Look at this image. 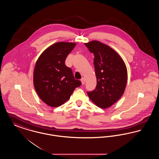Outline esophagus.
Masks as SVG:
<instances>
[{"label":"esophagus","instance_id":"obj_1","mask_svg":"<svg viewBox=\"0 0 159 159\" xmlns=\"http://www.w3.org/2000/svg\"><path fill=\"white\" fill-rule=\"evenodd\" d=\"M80 81H81V82H82V84H84V83H85V79H84V78L82 77V78L81 79Z\"/></svg>","mask_w":159,"mask_h":159}]
</instances>
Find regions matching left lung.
Here are the masks:
<instances>
[{"label": "left lung", "instance_id": "1", "mask_svg": "<svg viewBox=\"0 0 159 159\" xmlns=\"http://www.w3.org/2000/svg\"><path fill=\"white\" fill-rule=\"evenodd\" d=\"M93 53V64L97 77L95 89L87 92L89 98L101 108L112 106L123 95L128 73L120 55L110 46L93 40L84 44Z\"/></svg>", "mask_w": 159, "mask_h": 159}]
</instances>
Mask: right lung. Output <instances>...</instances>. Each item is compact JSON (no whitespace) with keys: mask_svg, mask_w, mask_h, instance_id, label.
Segmentation results:
<instances>
[{"mask_svg":"<svg viewBox=\"0 0 159 159\" xmlns=\"http://www.w3.org/2000/svg\"><path fill=\"white\" fill-rule=\"evenodd\" d=\"M75 43L57 42L40 55L33 73L34 86L39 97L47 105L57 107L66 102L82 83L74 77L65 64Z\"/></svg>","mask_w":159,"mask_h":159,"instance_id":"add662e5","label":"right lung"}]
</instances>
